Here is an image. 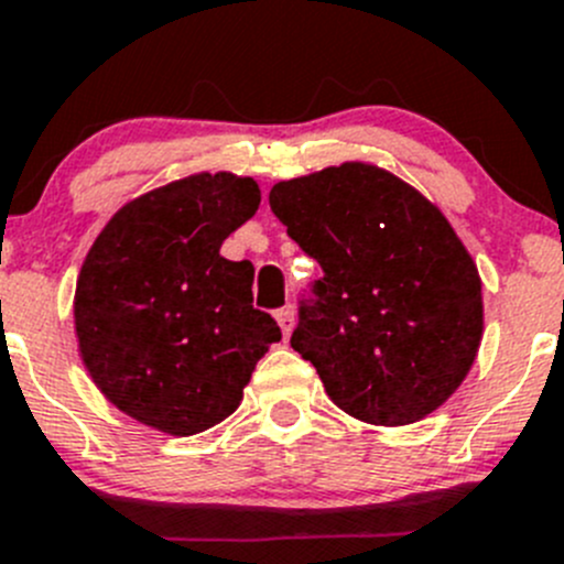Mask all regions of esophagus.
Wrapping results in <instances>:
<instances>
[{
	"instance_id": "1",
	"label": "esophagus",
	"mask_w": 564,
	"mask_h": 564,
	"mask_svg": "<svg viewBox=\"0 0 564 564\" xmlns=\"http://www.w3.org/2000/svg\"><path fill=\"white\" fill-rule=\"evenodd\" d=\"M275 319H278V325H281L283 338H286L289 333H292V327H294V308H292V305H283V308H278Z\"/></svg>"
}]
</instances>
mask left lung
I'll use <instances>...</instances> for the list:
<instances>
[{
  "label": "left lung",
  "instance_id": "8db88e82",
  "mask_svg": "<svg viewBox=\"0 0 564 564\" xmlns=\"http://www.w3.org/2000/svg\"><path fill=\"white\" fill-rule=\"evenodd\" d=\"M319 261L292 347L344 413L402 427L457 391L482 341V281L438 206L382 167L344 162L270 189Z\"/></svg>",
  "mask_w": 564,
  "mask_h": 564
}]
</instances>
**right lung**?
<instances>
[{
  "mask_svg": "<svg viewBox=\"0 0 564 564\" xmlns=\"http://www.w3.org/2000/svg\"><path fill=\"white\" fill-rule=\"evenodd\" d=\"M259 184L198 173L129 200L76 281L79 352L104 397L167 435L220 424L281 327L253 308V264L220 245L256 215Z\"/></svg>",
  "mask_w": 564,
  "mask_h": 564,
  "instance_id": "right-lung-1",
  "label": "right lung"
}]
</instances>
